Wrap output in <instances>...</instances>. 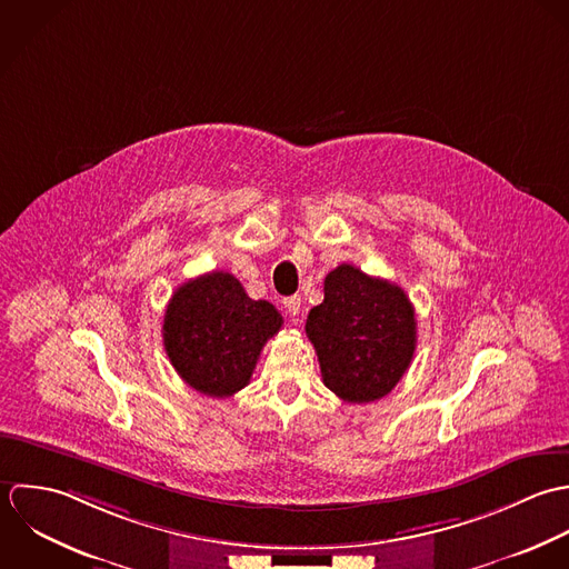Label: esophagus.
<instances>
[{
    "label": "esophagus",
    "mask_w": 569,
    "mask_h": 569,
    "mask_svg": "<svg viewBox=\"0 0 569 569\" xmlns=\"http://www.w3.org/2000/svg\"><path fill=\"white\" fill-rule=\"evenodd\" d=\"M283 308H286V312L290 315V319L297 321V317H299V312H301V297H288V299H283Z\"/></svg>",
    "instance_id": "34e87169"
}]
</instances>
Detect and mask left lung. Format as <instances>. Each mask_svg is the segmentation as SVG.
Here are the masks:
<instances>
[{
  "mask_svg": "<svg viewBox=\"0 0 569 569\" xmlns=\"http://www.w3.org/2000/svg\"><path fill=\"white\" fill-rule=\"evenodd\" d=\"M326 299L306 321L323 382L345 402L365 405L387 396L411 365L416 310L405 290L369 277L351 263L326 277Z\"/></svg>",
  "mask_w": 569,
  "mask_h": 569,
  "instance_id": "8db88e82",
  "label": "left lung"
}]
</instances>
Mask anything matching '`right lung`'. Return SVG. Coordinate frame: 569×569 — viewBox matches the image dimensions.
<instances>
[{"label":"right lung","instance_id":"obj_1","mask_svg":"<svg viewBox=\"0 0 569 569\" xmlns=\"http://www.w3.org/2000/svg\"><path fill=\"white\" fill-rule=\"evenodd\" d=\"M283 326L268 301H254L224 270L182 283L164 312L162 339L178 376L196 391L228 398L250 382L268 339Z\"/></svg>","mask_w":569,"mask_h":569}]
</instances>
